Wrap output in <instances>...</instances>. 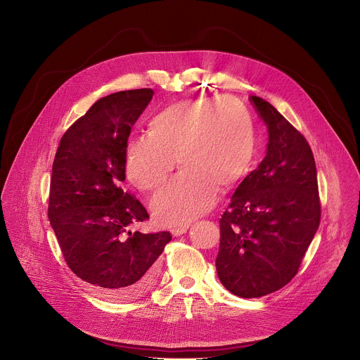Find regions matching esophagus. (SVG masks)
<instances>
[{
	"instance_id": "1",
	"label": "esophagus",
	"mask_w": 360,
	"mask_h": 360,
	"mask_svg": "<svg viewBox=\"0 0 360 360\" xmlns=\"http://www.w3.org/2000/svg\"><path fill=\"white\" fill-rule=\"evenodd\" d=\"M188 225H185V226H176V228H172L171 229V233L174 235V236H181V235H184L186 231H188Z\"/></svg>"
}]
</instances>
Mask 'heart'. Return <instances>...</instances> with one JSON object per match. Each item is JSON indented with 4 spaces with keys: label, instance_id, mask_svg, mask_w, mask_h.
I'll list each match as a JSON object with an SVG mask.
<instances>
[{
    "label": "heart",
    "instance_id": "b5f03b06",
    "mask_svg": "<svg viewBox=\"0 0 360 360\" xmlns=\"http://www.w3.org/2000/svg\"><path fill=\"white\" fill-rule=\"evenodd\" d=\"M256 135L248 107L236 98L175 102L148 122V135L132 138L125 175L143 192L158 189L175 167L182 171L150 202L164 225H182L207 214L219 189H232L249 171Z\"/></svg>",
    "mask_w": 360,
    "mask_h": 360
}]
</instances>
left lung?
Masks as SVG:
<instances>
[{
    "label": "left lung",
    "mask_w": 360,
    "mask_h": 360,
    "mask_svg": "<svg viewBox=\"0 0 360 360\" xmlns=\"http://www.w3.org/2000/svg\"><path fill=\"white\" fill-rule=\"evenodd\" d=\"M268 127L266 157L232 195L224 212L217 272L240 297H261L289 283L321 222L312 149L275 107L250 96Z\"/></svg>",
    "instance_id": "1"
}]
</instances>
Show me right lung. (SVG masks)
<instances>
[{
	"instance_id": "obj_1",
	"label": "right lung",
	"mask_w": 360,
	"mask_h": 360,
	"mask_svg": "<svg viewBox=\"0 0 360 360\" xmlns=\"http://www.w3.org/2000/svg\"><path fill=\"white\" fill-rule=\"evenodd\" d=\"M150 88L98 99L60 141L51 178L48 218L70 269L102 296L131 300L157 276L169 232H131L148 219L122 189L131 127L150 102Z\"/></svg>"
}]
</instances>
